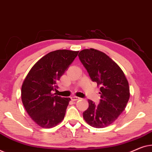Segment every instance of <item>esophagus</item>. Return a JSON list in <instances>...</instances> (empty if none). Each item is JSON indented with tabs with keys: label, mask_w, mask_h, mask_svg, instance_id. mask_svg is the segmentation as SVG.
<instances>
[{
	"label": "esophagus",
	"mask_w": 152,
	"mask_h": 152,
	"mask_svg": "<svg viewBox=\"0 0 152 152\" xmlns=\"http://www.w3.org/2000/svg\"><path fill=\"white\" fill-rule=\"evenodd\" d=\"M80 98L79 97H77V96H72L71 97V100H72V101H76V100H80Z\"/></svg>",
	"instance_id": "obj_1"
}]
</instances>
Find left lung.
<instances>
[{"label": "left lung", "instance_id": "8db88e82", "mask_svg": "<svg viewBox=\"0 0 152 152\" xmlns=\"http://www.w3.org/2000/svg\"><path fill=\"white\" fill-rule=\"evenodd\" d=\"M78 56L91 80L100 87L101 98L98 105L88 100L89 107L83 113V118L91 127H107L125 110L130 96L129 83L121 68L104 53L85 49Z\"/></svg>", "mask_w": 152, "mask_h": 152}]
</instances>
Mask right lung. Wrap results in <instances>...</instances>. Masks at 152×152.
<instances>
[{"mask_svg":"<svg viewBox=\"0 0 152 152\" xmlns=\"http://www.w3.org/2000/svg\"><path fill=\"white\" fill-rule=\"evenodd\" d=\"M79 51L51 52L34 64L21 87V99L31 118L42 128H52L65 117L70 98L52 94L57 82L69 67Z\"/></svg>","mask_w":152,"mask_h":152,"instance_id":"add662e5","label":"right lung"}]
</instances>
